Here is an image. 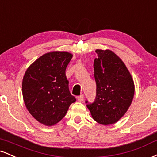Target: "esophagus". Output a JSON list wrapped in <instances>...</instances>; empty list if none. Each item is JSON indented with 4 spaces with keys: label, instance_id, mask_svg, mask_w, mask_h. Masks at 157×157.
I'll list each match as a JSON object with an SVG mask.
<instances>
[{
    "label": "esophagus",
    "instance_id": "obj_1",
    "mask_svg": "<svg viewBox=\"0 0 157 157\" xmlns=\"http://www.w3.org/2000/svg\"><path fill=\"white\" fill-rule=\"evenodd\" d=\"M83 99H84L83 94H81L80 96L77 97V99H78L79 101H83Z\"/></svg>",
    "mask_w": 157,
    "mask_h": 157
}]
</instances>
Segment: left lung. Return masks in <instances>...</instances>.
Wrapping results in <instances>:
<instances>
[{
  "label": "left lung",
  "mask_w": 157,
  "mask_h": 157,
  "mask_svg": "<svg viewBox=\"0 0 157 157\" xmlns=\"http://www.w3.org/2000/svg\"><path fill=\"white\" fill-rule=\"evenodd\" d=\"M94 63L97 94L93 103L86 101L96 121L115 124L125 114L132 101L135 85L121 59L109 50H97Z\"/></svg>",
  "instance_id": "obj_1"
}]
</instances>
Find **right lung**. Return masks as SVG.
Here are the masks:
<instances>
[{
  "label": "right lung",
  "instance_id": "obj_1",
  "mask_svg": "<svg viewBox=\"0 0 157 157\" xmlns=\"http://www.w3.org/2000/svg\"><path fill=\"white\" fill-rule=\"evenodd\" d=\"M72 55L48 52L28 68L22 80L24 102L31 116L41 124L52 126L67 114L76 99L70 94L66 69Z\"/></svg>",
  "mask_w": 157,
  "mask_h": 157
}]
</instances>
